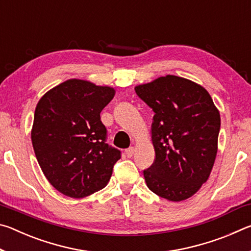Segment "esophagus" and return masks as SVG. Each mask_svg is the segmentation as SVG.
I'll return each instance as SVG.
<instances>
[{
  "label": "esophagus",
  "mask_w": 251,
  "mask_h": 251,
  "mask_svg": "<svg viewBox=\"0 0 251 251\" xmlns=\"http://www.w3.org/2000/svg\"><path fill=\"white\" fill-rule=\"evenodd\" d=\"M125 152H126V156L128 157V158H130V157L133 156V155H134V152H135L134 147H129L128 150H126V151H125Z\"/></svg>",
  "instance_id": "obj_1"
}]
</instances>
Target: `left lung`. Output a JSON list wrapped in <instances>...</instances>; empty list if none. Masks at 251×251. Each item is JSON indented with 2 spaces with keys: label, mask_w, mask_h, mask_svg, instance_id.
I'll list each match as a JSON object with an SVG mask.
<instances>
[{
  "label": "left lung",
  "mask_w": 251,
  "mask_h": 251,
  "mask_svg": "<svg viewBox=\"0 0 251 251\" xmlns=\"http://www.w3.org/2000/svg\"><path fill=\"white\" fill-rule=\"evenodd\" d=\"M135 91L155 113V160L144 171L147 187L169 201H185L201 189L214 166L219 110L201 85L179 76H161Z\"/></svg>",
  "instance_id": "8db88e82"
}]
</instances>
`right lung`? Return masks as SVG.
Wrapping results in <instances>:
<instances>
[{
    "label": "right lung",
    "instance_id": "1",
    "mask_svg": "<svg viewBox=\"0 0 251 251\" xmlns=\"http://www.w3.org/2000/svg\"><path fill=\"white\" fill-rule=\"evenodd\" d=\"M115 90L71 78L41 97L31 138L36 159L50 184L72 198L103 189L121 151L105 143L100 112Z\"/></svg>",
    "mask_w": 251,
    "mask_h": 251
}]
</instances>
